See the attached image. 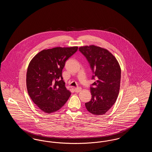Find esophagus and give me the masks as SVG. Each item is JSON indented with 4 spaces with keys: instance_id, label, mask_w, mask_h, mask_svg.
Segmentation results:
<instances>
[{
    "instance_id": "34e87169",
    "label": "esophagus",
    "mask_w": 152,
    "mask_h": 152,
    "mask_svg": "<svg viewBox=\"0 0 152 152\" xmlns=\"http://www.w3.org/2000/svg\"><path fill=\"white\" fill-rule=\"evenodd\" d=\"M81 91V88L80 87H77V88H75V91L76 93H79Z\"/></svg>"
}]
</instances>
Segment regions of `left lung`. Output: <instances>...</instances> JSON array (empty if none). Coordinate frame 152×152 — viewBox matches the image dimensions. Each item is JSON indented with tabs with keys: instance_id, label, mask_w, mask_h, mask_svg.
Instances as JSON below:
<instances>
[{
	"instance_id": "8db88e82",
	"label": "left lung",
	"mask_w": 152,
	"mask_h": 152,
	"mask_svg": "<svg viewBox=\"0 0 152 152\" xmlns=\"http://www.w3.org/2000/svg\"><path fill=\"white\" fill-rule=\"evenodd\" d=\"M79 51L87 58L92 71L91 87L92 99L85 104L88 112L102 115L114 105L119 94L121 68L116 58L107 49L94 45L80 47Z\"/></svg>"
}]
</instances>
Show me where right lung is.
<instances>
[{"label": "right lung", "mask_w": 152, "mask_h": 152, "mask_svg": "<svg viewBox=\"0 0 152 152\" xmlns=\"http://www.w3.org/2000/svg\"><path fill=\"white\" fill-rule=\"evenodd\" d=\"M77 49L75 46L43 50L29 62L26 76L27 91L33 102L45 113L57 111L71 96L65 87L62 71L66 60Z\"/></svg>", "instance_id": "obj_1"}]
</instances>
